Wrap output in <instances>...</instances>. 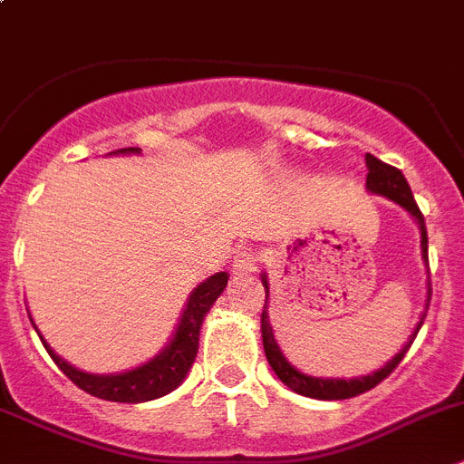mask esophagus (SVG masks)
Masks as SVG:
<instances>
[{
	"mask_svg": "<svg viewBox=\"0 0 464 464\" xmlns=\"http://www.w3.org/2000/svg\"><path fill=\"white\" fill-rule=\"evenodd\" d=\"M258 267V254L249 252V249H242L236 258H233V275H252Z\"/></svg>",
	"mask_w": 464,
	"mask_h": 464,
	"instance_id": "obj_1",
	"label": "esophagus"
}]
</instances>
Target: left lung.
Instances as JSON below:
<instances>
[{
	"mask_svg": "<svg viewBox=\"0 0 464 464\" xmlns=\"http://www.w3.org/2000/svg\"><path fill=\"white\" fill-rule=\"evenodd\" d=\"M366 169H369V173H366V192L378 194V197H384V198H389V201L398 203V206L405 208V210L412 215L414 222L419 224V233H421V258H423V263L428 266L426 222H423V215H421V210H419L417 201H414L412 189H410L405 176H402L396 167H389V164H384L382 160H378L375 155H371V153H366ZM261 279H263V285H266V293H267L266 306H263V314H261V339H263V348H266L267 362H270L272 371H275L276 378H279L285 387L293 389L295 393H302V396L318 398V401H343V398H353V396H359V393H363V392H369V389H373L375 384L382 382V380L387 378L393 369H396L398 363H401V359L405 357V353L410 350L414 336H417V332L421 330L428 304H430V276H428L426 309H423V314H421V318H419L417 327H414L412 336H410V339L405 341V345H402V348L398 350V353L393 354L387 363H384L382 369L373 371V373H369V375H362V378H348V380L345 378H314V375H306V373H302V371H297L295 366H293V363L284 357V353H281L279 343H276V339H275V332H272L270 315H267L270 284H267L266 272L261 275Z\"/></svg>",
	"mask_w": 464,
	"mask_h": 464,
	"instance_id": "1",
	"label": "left lung"
}]
</instances>
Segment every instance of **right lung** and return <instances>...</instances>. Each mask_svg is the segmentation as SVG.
I'll return each mask as SVG.
<instances>
[{
	"label": "right lung",
	"instance_id": "1",
	"mask_svg": "<svg viewBox=\"0 0 464 464\" xmlns=\"http://www.w3.org/2000/svg\"><path fill=\"white\" fill-rule=\"evenodd\" d=\"M141 149H121L114 150L110 155H140ZM228 284L227 272H218V275L208 276L206 281L194 288L189 293L188 302H185V309L180 314L179 324L173 330L169 343L160 350L155 357H150L149 362H144L141 366H134V369L123 371V373H86V371L75 369L72 363H68L66 359L59 357L54 350L50 348L43 334L38 332L36 323L32 324L36 327L38 336H41L43 345L50 353V357L54 359V363L72 382L80 389H84L91 396H98L102 401L111 402H146L155 401V398L167 396L169 392H173L176 387H180V382L185 380L188 371L192 369L194 359L198 353V334H201V324L206 314L210 311V306L215 304L219 295L224 293Z\"/></svg>",
	"mask_w": 464,
	"mask_h": 464
}]
</instances>
